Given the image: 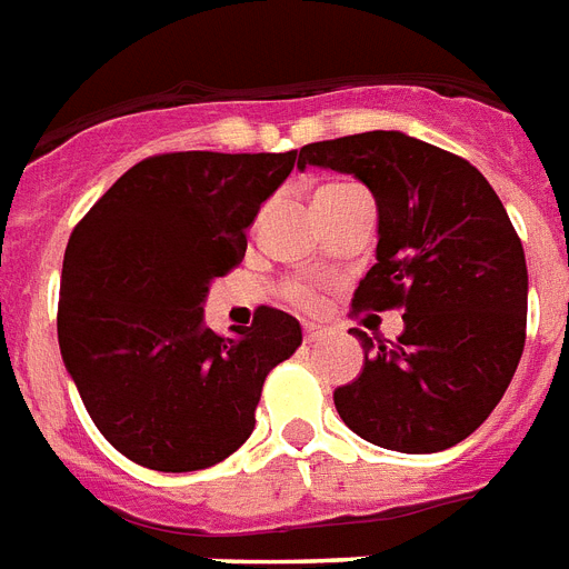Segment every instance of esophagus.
Segmentation results:
<instances>
[{"instance_id":"1","label":"esophagus","mask_w":569,"mask_h":569,"mask_svg":"<svg viewBox=\"0 0 569 569\" xmlns=\"http://www.w3.org/2000/svg\"><path fill=\"white\" fill-rule=\"evenodd\" d=\"M302 331H305V342H317L322 340L331 328L322 326V322H302Z\"/></svg>"}]
</instances>
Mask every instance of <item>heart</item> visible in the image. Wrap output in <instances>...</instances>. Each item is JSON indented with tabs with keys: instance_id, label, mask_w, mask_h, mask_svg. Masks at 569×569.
<instances>
[{
	"instance_id": "heart-1",
	"label": "heart",
	"mask_w": 569,
	"mask_h": 569,
	"mask_svg": "<svg viewBox=\"0 0 569 569\" xmlns=\"http://www.w3.org/2000/svg\"><path fill=\"white\" fill-rule=\"evenodd\" d=\"M326 189H335V186H326ZM319 189V191H326ZM284 299L293 305H302V308H313L319 302V296H322V288H319L317 279H290L284 281V288H281Z\"/></svg>"
}]
</instances>
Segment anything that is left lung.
I'll list each match as a JSON object with an SVG mask.
<instances>
[{"label": "left lung", "mask_w": 569, "mask_h": 569, "mask_svg": "<svg viewBox=\"0 0 569 569\" xmlns=\"http://www.w3.org/2000/svg\"><path fill=\"white\" fill-rule=\"evenodd\" d=\"M351 173L378 203V261L355 311H403L398 342H363L335 389L340 419L401 453L453 448L491 416L527 342V258L500 197L468 159L398 130L299 150V168Z\"/></svg>", "instance_id": "1"}]
</instances>
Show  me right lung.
Instances as JSON below:
<instances>
[{
	"instance_id": "add662e5",
	"label": "right lung",
	"mask_w": 569,
	"mask_h": 569,
	"mask_svg": "<svg viewBox=\"0 0 569 569\" xmlns=\"http://www.w3.org/2000/svg\"><path fill=\"white\" fill-rule=\"evenodd\" d=\"M288 153L180 150L136 162L83 214L63 256L58 342L89 419L153 471H200L250 439L270 369L302 346L290 313L203 326L209 281L247 252V227L288 180Z\"/></svg>"
}]
</instances>
